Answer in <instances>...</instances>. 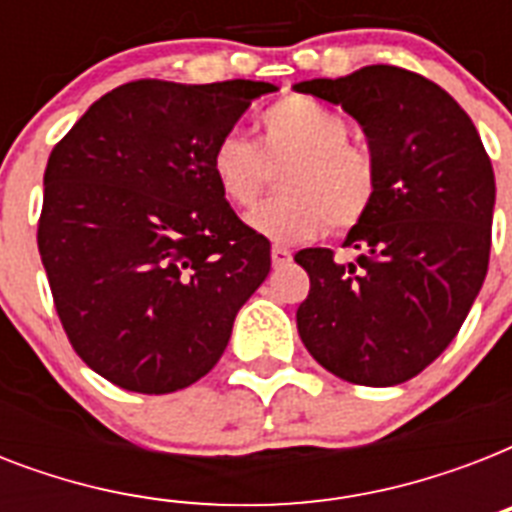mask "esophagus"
<instances>
[{"label":"esophagus","mask_w":512,"mask_h":512,"mask_svg":"<svg viewBox=\"0 0 512 512\" xmlns=\"http://www.w3.org/2000/svg\"><path fill=\"white\" fill-rule=\"evenodd\" d=\"M271 260L276 268H281V265H287L289 260H292V252H289L287 247H273L271 249Z\"/></svg>","instance_id":"34e87169"}]
</instances>
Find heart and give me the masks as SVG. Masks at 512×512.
Wrapping results in <instances>:
<instances>
[{
    "instance_id": "obj_1",
    "label": "heart",
    "mask_w": 512,
    "mask_h": 512,
    "mask_svg": "<svg viewBox=\"0 0 512 512\" xmlns=\"http://www.w3.org/2000/svg\"><path fill=\"white\" fill-rule=\"evenodd\" d=\"M350 127L337 111L289 95L260 116V143L239 132L217 140L209 172L231 207H252L271 170L279 172V196L249 212V228L276 244L319 236L324 228L350 231L372 212L380 177L372 156L350 143Z\"/></svg>"
}]
</instances>
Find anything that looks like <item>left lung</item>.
<instances>
[{
  "mask_svg": "<svg viewBox=\"0 0 512 512\" xmlns=\"http://www.w3.org/2000/svg\"><path fill=\"white\" fill-rule=\"evenodd\" d=\"M297 92L342 106L361 124L380 188L332 249L295 255L311 276L297 332L327 372L388 388L433 364L460 332L489 268L494 170L460 103L406 68L364 66Z\"/></svg>",
  "mask_w": 512,
  "mask_h": 512,
  "instance_id": "1",
  "label": "left lung"
}]
</instances>
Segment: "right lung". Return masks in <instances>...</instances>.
Here are the masks:
<instances>
[{
    "label": "right lung",
    "instance_id": "right-lung-1",
    "mask_svg": "<svg viewBox=\"0 0 512 512\" xmlns=\"http://www.w3.org/2000/svg\"><path fill=\"white\" fill-rule=\"evenodd\" d=\"M268 82L138 79L52 148L36 244L84 364L132 393H175L220 361L271 271V241L220 196L209 154Z\"/></svg>",
    "mask_w": 512,
    "mask_h": 512
}]
</instances>
